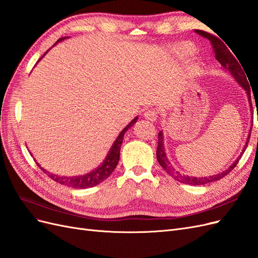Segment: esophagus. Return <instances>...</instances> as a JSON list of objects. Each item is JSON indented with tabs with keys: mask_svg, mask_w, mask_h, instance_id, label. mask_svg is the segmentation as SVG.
<instances>
[{
	"mask_svg": "<svg viewBox=\"0 0 258 258\" xmlns=\"http://www.w3.org/2000/svg\"><path fill=\"white\" fill-rule=\"evenodd\" d=\"M157 116H158V113H157V111H155L154 108H151V110H148V111H146L145 113H144V117L145 118L147 119V120H150V121H155L156 119H157Z\"/></svg>",
	"mask_w": 258,
	"mask_h": 258,
	"instance_id": "1",
	"label": "esophagus"
}]
</instances>
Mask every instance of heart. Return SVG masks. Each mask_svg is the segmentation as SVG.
I'll use <instances>...</instances> for the list:
<instances>
[{"mask_svg":"<svg viewBox=\"0 0 258 258\" xmlns=\"http://www.w3.org/2000/svg\"><path fill=\"white\" fill-rule=\"evenodd\" d=\"M183 49H184V51H186V52H191V51H192V48L190 47V46H188V45L183 46Z\"/></svg>","mask_w":258,"mask_h":258,"instance_id":"b5f03b06","label":"heart"}]
</instances>
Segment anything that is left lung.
I'll list each match as a JSON object with an SVG mask.
<instances>
[{
	"label": "left lung",
	"mask_w": 258,
	"mask_h": 258,
	"mask_svg": "<svg viewBox=\"0 0 258 258\" xmlns=\"http://www.w3.org/2000/svg\"><path fill=\"white\" fill-rule=\"evenodd\" d=\"M196 32L201 36L207 37L208 40L211 42V44H212L213 50L215 52L216 60L222 64V67L225 69V71L229 72L230 75L233 77V80H235L241 86V87L244 89L246 96H247L249 107H251V110L253 111L252 103H251V88H249V85H248V82H247L248 79L246 80L247 75L245 76V75L244 74L245 71L244 73L243 72L244 69L242 70V68H241L242 66H240L241 63L239 64L240 61L237 60L235 58L236 54L233 56L232 52H230V50L228 49V47H226V46H225L226 43L224 44L218 37H216L212 34H210L208 32H205V31H201V30H196ZM251 130H252V128L249 129V134L247 136L246 142L243 145V148H242V151H241L240 155L236 158V160L233 161L227 169L224 170L223 172L214 174V175L205 176V177L204 176L197 177V176L184 175L182 173H179L178 171H176L172 167V165H171V162L169 161V159L167 157V153H166V150H165V142H163L165 140H163L162 131H160L158 134V146H157V151H156V156H157V160L159 162V165L163 168V170H165L170 176H172L174 179H176V181L181 182L183 184H189V185H205V184H208V183H211V182H215V181H218V179L223 178L225 175H227L230 172V171L237 166V163L239 162V159L242 157V155H243L245 148L247 147V143L249 141V136H251Z\"/></svg>",
	"instance_id": "8db88e82"
}]
</instances>
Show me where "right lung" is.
I'll return each mask as SVG.
<instances>
[{
    "label": "right lung",
    "instance_id": "right-lung-1",
    "mask_svg": "<svg viewBox=\"0 0 258 258\" xmlns=\"http://www.w3.org/2000/svg\"><path fill=\"white\" fill-rule=\"evenodd\" d=\"M66 38L67 37L59 38L58 42H56V44H58L61 41L66 40ZM56 44H54V45H56ZM46 52H47V51H46ZM44 56H45V54H44ZM43 57L38 59V61H41V59ZM138 118H139L138 116L135 117V118L132 119L127 124V126L120 131V134L118 135V137L116 138L115 142L112 144L110 151H108L103 162H101V165L99 167H97L95 170L90 171V172H88L87 174L76 175V176H61V175H57V174L48 172L47 170H45L44 168L41 167L40 163H37V166L40 167L46 174H48V176L50 178H52L54 182H57L61 185L72 187V188H89V187L96 186V185L100 184L101 182H103L104 179H106L108 176H110L113 173V171L115 170L117 163H118V161H119L120 146H121V143H122L123 136H124V134H126V131L128 129H130V127L134 126V124L137 122Z\"/></svg>",
    "mask_w": 258,
    "mask_h": 258
}]
</instances>
